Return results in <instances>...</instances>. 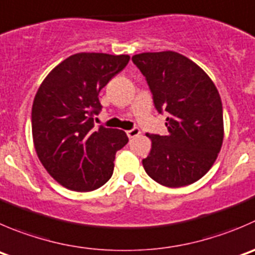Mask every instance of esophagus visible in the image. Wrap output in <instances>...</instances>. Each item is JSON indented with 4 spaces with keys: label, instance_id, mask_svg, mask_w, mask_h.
I'll use <instances>...</instances> for the list:
<instances>
[{
    "label": "esophagus",
    "instance_id": "1",
    "mask_svg": "<svg viewBox=\"0 0 255 255\" xmlns=\"http://www.w3.org/2000/svg\"><path fill=\"white\" fill-rule=\"evenodd\" d=\"M139 134H140V130L138 129V128H133V129L127 130V135L129 138H134V137H137V135H139Z\"/></svg>",
    "mask_w": 255,
    "mask_h": 255
}]
</instances>
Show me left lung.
<instances>
[{"label": "left lung", "mask_w": 255, "mask_h": 255, "mask_svg": "<svg viewBox=\"0 0 255 255\" xmlns=\"http://www.w3.org/2000/svg\"><path fill=\"white\" fill-rule=\"evenodd\" d=\"M132 61L147 80L168 134H147L152 148L142 160L147 174L169 188L201 179L216 162L224 138L223 107L209 76L183 54L144 52Z\"/></svg>", "instance_id": "8db88e82"}]
</instances>
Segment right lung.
<instances>
[{
  "instance_id": "1",
  "label": "right lung",
  "mask_w": 255,
  "mask_h": 255,
  "mask_svg": "<svg viewBox=\"0 0 255 255\" xmlns=\"http://www.w3.org/2000/svg\"><path fill=\"white\" fill-rule=\"evenodd\" d=\"M128 54L76 53L62 61L39 86L32 105V137L44 169L76 192L102 187L113 174L125 130L93 128L102 106L100 91L127 66Z\"/></svg>"
}]
</instances>
